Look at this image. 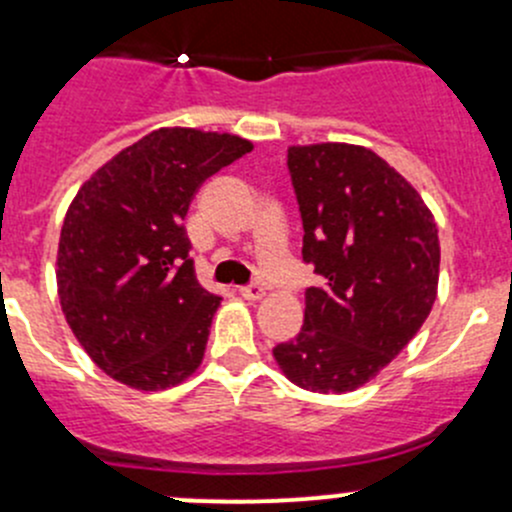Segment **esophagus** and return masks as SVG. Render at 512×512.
<instances>
[{
  "instance_id": "34e87169",
  "label": "esophagus",
  "mask_w": 512,
  "mask_h": 512,
  "mask_svg": "<svg viewBox=\"0 0 512 512\" xmlns=\"http://www.w3.org/2000/svg\"><path fill=\"white\" fill-rule=\"evenodd\" d=\"M240 297L247 299V302H260L262 297H265V289L260 285H247V287H240Z\"/></svg>"
}]
</instances>
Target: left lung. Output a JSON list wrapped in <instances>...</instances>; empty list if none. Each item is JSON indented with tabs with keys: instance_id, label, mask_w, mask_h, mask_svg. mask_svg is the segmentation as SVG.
<instances>
[{
	"instance_id": "1",
	"label": "left lung",
	"mask_w": 512,
	"mask_h": 512,
	"mask_svg": "<svg viewBox=\"0 0 512 512\" xmlns=\"http://www.w3.org/2000/svg\"><path fill=\"white\" fill-rule=\"evenodd\" d=\"M302 213V257L322 285L304 324L272 349L282 374L314 394L374 379L416 337L438 292L441 245L414 185L364 146H289Z\"/></svg>"
}]
</instances>
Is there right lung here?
I'll list each match as a JSON object with an SVG mask.
<instances>
[{
  "instance_id": "obj_1",
  "label": "right lung",
  "mask_w": 512,
  "mask_h": 512,
  "mask_svg": "<svg viewBox=\"0 0 512 512\" xmlns=\"http://www.w3.org/2000/svg\"><path fill=\"white\" fill-rule=\"evenodd\" d=\"M250 151L230 133L158 128L71 200L56 255L61 312L111 379L160 391L200 366L220 297L195 280L183 220L200 185Z\"/></svg>"
}]
</instances>
